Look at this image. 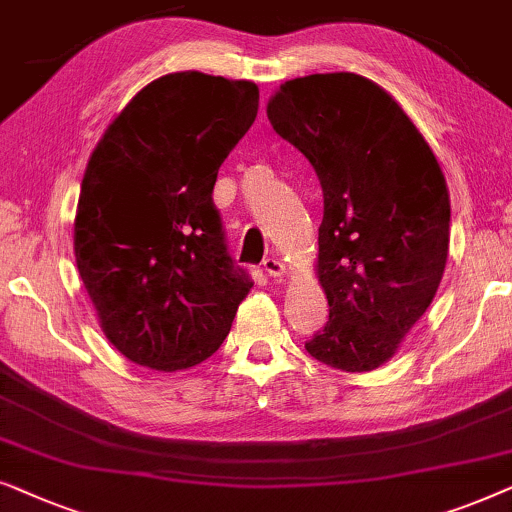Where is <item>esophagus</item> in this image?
<instances>
[{
  "instance_id": "34e87169",
  "label": "esophagus",
  "mask_w": 512,
  "mask_h": 512,
  "mask_svg": "<svg viewBox=\"0 0 512 512\" xmlns=\"http://www.w3.org/2000/svg\"><path fill=\"white\" fill-rule=\"evenodd\" d=\"M262 264H264V271H267L271 278H276V281H281L285 276V264L281 260H276V257H267Z\"/></svg>"
}]
</instances>
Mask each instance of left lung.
<instances>
[{
    "label": "left lung",
    "mask_w": 512,
    "mask_h": 512,
    "mask_svg": "<svg viewBox=\"0 0 512 512\" xmlns=\"http://www.w3.org/2000/svg\"><path fill=\"white\" fill-rule=\"evenodd\" d=\"M267 117L323 187L316 274L330 320L306 351L335 370H377L445 274L449 189L440 163L393 95L353 72L285 81Z\"/></svg>",
    "instance_id": "8db88e82"
}]
</instances>
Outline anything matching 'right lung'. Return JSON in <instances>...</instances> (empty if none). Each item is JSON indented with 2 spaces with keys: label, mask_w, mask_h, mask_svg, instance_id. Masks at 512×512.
I'll use <instances>...</instances> for the list:
<instances>
[{
  "label": "right lung",
  "mask_w": 512,
  "mask_h": 512,
  "mask_svg": "<svg viewBox=\"0 0 512 512\" xmlns=\"http://www.w3.org/2000/svg\"><path fill=\"white\" fill-rule=\"evenodd\" d=\"M257 107L252 81L166 74L133 95L88 159L74 257L102 332L135 365L203 363L252 288L227 252L213 187Z\"/></svg>",
  "instance_id": "obj_1"
}]
</instances>
